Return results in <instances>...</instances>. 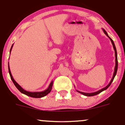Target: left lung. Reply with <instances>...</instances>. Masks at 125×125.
Here are the masks:
<instances>
[{"label":"left lung","instance_id":"1","mask_svg":"<svg viewBox=\"0 0 125 125\" xmlns=\"http://www.w3.org/2000/svg\"><path fill=\"white\" fill-rule=\"evenodd\" d=\"M103 31H104V33L107 36V37H108L109 38V39L110 40V41H111L112 42V44L113 45V49H114V51H115V70H114V72H113V77L112 78L111 81H110V82H109V83L106 86V87H104V88H102V89H100L99 90H98V91L97 92H93V93H84V92H80L79 91V90H77V92H78L79 93H80V94H83V95L84 96H94V95H96V94H99L100 93H101L102 92H103L104 90H106L107 88H108L110 86V85L111 84L112 82L113 79H114L115 77L116 74V73H117V66H118V62H117V51H116V47H115V43L114 42H113V40L111 38H110L109 36V35H107V32L104 29H102Z\"/></svg>","mask_w":125,"mask_h":125}]
</instances>
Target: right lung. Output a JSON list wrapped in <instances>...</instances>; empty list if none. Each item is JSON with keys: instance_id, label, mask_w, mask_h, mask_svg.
I'll use <instances>...</instances> for the list:
<instances>
[{"instance_id": "right-lung-1", "label": "right lung", "mask_w": 125, "mask_h": 125, "mask_svg": "<svg viewBox=\"0 0 125 125\" xmlns=\"http://www.w3.org/2000/svg\"><path fill=\"white\" fill-rule=\"evenodd\" d=\"M13 46V44L12 45V47H11L10 50V54L11 51H12V49ZM8 69H9V73L11 79H12V81L13 82V83L15 85V86L17 87V89H18L19 90L20 92H21V94H26V95L28 96L31 97H35V98H41V97L45 96H46L47 94L51 92L52 89V86H53V81H52L51 82V83H50V84H49V87H48V89H46V90H43V91L29 92V91H27V90H25L23 88H22V87H21V86H20L19 84L18 83H17L15 81V79H14L13 77V76H12V73H11V72H10V67H9V63H8Z\"/></svg>"}]
</instances>
